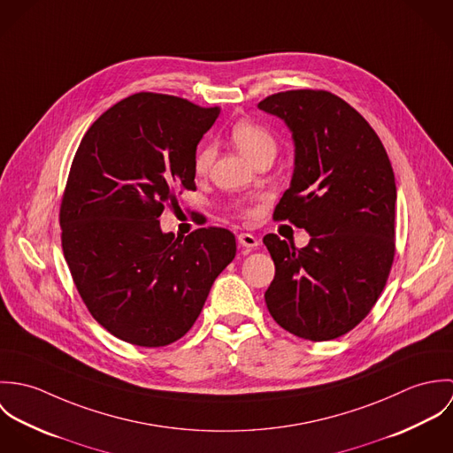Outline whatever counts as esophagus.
<instances>
[{"mask_svg":"<svg viewBox=\"0 0 453 453\" xmlns=\"http://www.w3.org/2000/svg\"><path fill=\"white\" fill-rule=\"evenodd\" d=\"M239 244L242 246V248H248V250H255V248H258L259 246V239H257L253 234H246V232H242V234H239Z\"/></svg>","mask_w":453,"mask_h":453,"instance_id":"esophagus-1","label":"esophagus"}]
</instances>
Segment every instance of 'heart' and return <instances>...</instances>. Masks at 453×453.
Masks as SVG:
<instances>
[{
	"label": "heart",
	"mask_w": 453,
	"mask_h": 453,
	"mask_svg": "<svg viewBox=\"0 0 453 453\" xmlns=\"http://www.w3.org/2000/svg\"><path fill=\"white\" fill-rule=\"evenodd\" d=\"M232 141L237 144V148L251 160L257 162L263 157H275L277 151V141L275 135L263 127L261 124L251 122V120H241L237 124H234V127L230 130ZM214 146L212 144H203L202 148H198V151L195 153L194 171L196 176H205L214 162ZM241 214L250 216L251 211L250 209H239Z\"/></svg>",
	"instance_id": "b5f03b06"
}]
</instances>
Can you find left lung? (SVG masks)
Masks as SVG:
<instances>
[{"mask_svg": "<svg viewBox=\"0 0 453 453\" xmlns=\"http://www.w3.org/2000/svg\"><path fill=\"white\" fill-rule=\"evenodd\" d=\"M259 110L293 132L295 173L273 211L311 234L298 250L263 237L275 263L265 291L273 321L312 342L338 338L361 323L386 288L394 261L395 181L372 126L327 90H286Z\"/></svg>", "mask_w": 453, "mask_h": 453, "instance_id": "left-lung-1", "label": "left lung"}]
</instances>
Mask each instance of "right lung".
Returning a JSON list of instances; mask_svg holds the SVG:
<instances>
[{
    "mask_svg": "<svg viewBox=\"0 0 453 453\" xmlns=\"http://www.w3.org/2000/svg\"><path fill=\"white\" fill-rule=\"evenodd\" d=\"M218 115L219 106L139 92L104 111L74 153L59 211L65 258L92 318L132 345L185 336L235 258L226 228L174 237L158 221L176 192L196 190V144Z\"/></svg>",
    "mask_w": 453,
    "mask_h": 453,
    "instance_id": "obj_1",
    "label": "right lung"
}]
</instances>
